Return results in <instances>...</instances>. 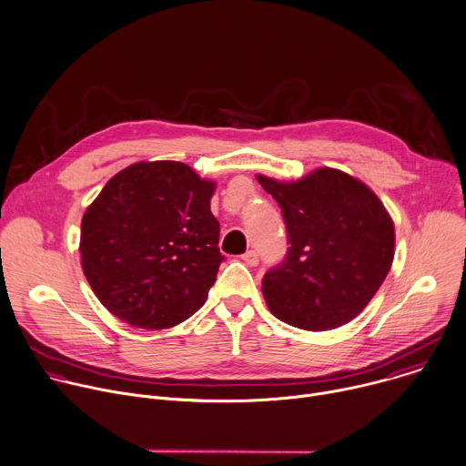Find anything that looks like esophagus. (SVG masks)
Segmentation results:
<instances>
[{"label":"esophagus","instance_id":"esophagus-1","mask_svg":"<svg viewBox=\"0 0 466 466\" xmlns=\"http://www.w3.org/2000/svg\"><path fill=\"white\" fill-rule=\"evenodd\" d=\"M241 258H243L248 265H258V261H259V256H258L256 250H247Z\"/></svg>","mask_w":466,"mask_h":466}]
</instances>
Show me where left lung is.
<instances>
[{"label": "left lung", "mask_w": 466, "mask_h": 466, "mask_svg": "<svg viewBox=\"0 0 466 466\" xmlns=\"http://www.w3.org/2000/svg\"><path fill=\"white\" fill-rule=\"evenodd\" d=\"M258 182L279 203L289 245L261 279L271 313L311 331L352 320L380 289L394 256V227L380 198L329 167L299 182L261 175Z\"/></svg>", "instance_id": "left-lung-1"}]
</instances>
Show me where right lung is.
<instances>
[{
	"mask_svg": "<svg viewBox=\"0 0 466 466\" xmlns=\"http://www.w3.org/2000/svg\"><path fill=\"white\" fill-rule=\"evenodd\" d=\"M214 182L182 162L114 175L81 223L83 271L103 306L135 328H171L207 302L225 256Z\"/></svg>",
	"mask_w": 466,
	"mask_h": 466,
	"instance_id": "1",
	"label": "right lung"
}]
</instances>
